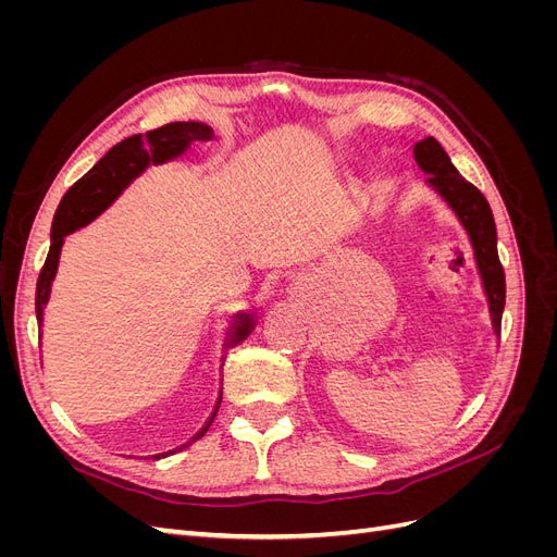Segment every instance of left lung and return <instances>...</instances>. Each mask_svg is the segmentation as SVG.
Here are the masks:
<instances>
[{"mask_svg":"<svg viewBox=\"0 0 557 557\" xmlns=\"http://www.w3.org/2000/svg\"><path fill=\"white\" fill-rule=\"evenodd\" d=\"M416 162L423 172L430 174L428 183L436 188L453 211L460 215L462 225L469 232L471 246H474V256L479 272L485 285L487 301H491V315L493 327L499 334L502 330V311L504 299H507V281H504V267L497 256V227L491 211V205L483 197V193L471 185L462 174L455 170L446 150L434 137H428L413 146Z\"/></svg>","mask_w":557,"mask_h":557,"instance_id":"1","label":"left lung"}]
</instances>
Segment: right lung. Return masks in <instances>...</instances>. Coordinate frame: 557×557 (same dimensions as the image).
Segmentation results:
<instances>
[{"label": "right lung", "instance_id": "obj_1", "mask_svg": "<svg viewBox=\"0 0 557 557\" xmlns=\"http://www.w3.org/2000/svg\"><path fill=\"white\" fill-rule=\"evenodd\" d=\"M209 139H211V129L201 123H170L158 129H150L146 134H132V137L123 139L121 144H115L86 176H81L72 188L64 193L53 218V227H50L48 256L37 278L35 307H37L39 323L44 315V305L48 301L50 281H53L55 269H58L62 239L66 234L95 221V218L107 207H111V201L121 195L148 164H160L164 160H172L181 156L193 141H209ZM246 332H248V323L237 327L232 344L244 339ZM213 418L215 413L211 416L207 428L197 434V440L199 436H205V432L213 423Z\"/></svg>", "mask_w": 557, "mask_h": 557}]
</instances>
